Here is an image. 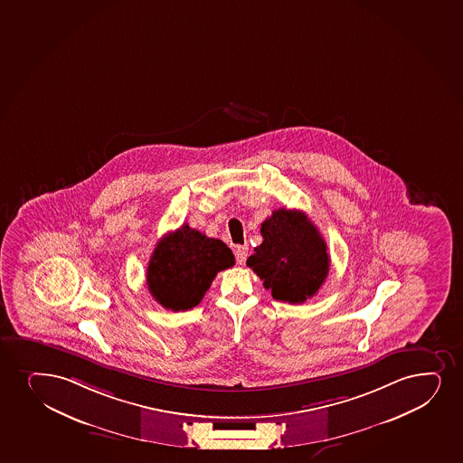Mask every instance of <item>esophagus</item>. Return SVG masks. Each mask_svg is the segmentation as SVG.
Listing matches in <instances>:
<instances>
[{"mask_svg":"<svg viewBox=\"0 0 463 463\" xmlns=\"http://www.w3.org/2000/svg\"><path fill=\"white\" fill-rule=\"evenodd\" d=\"M246 257H248V246H237V248H235V259H237V263L243 265L246 261Z\"/></svg>","mask_w":463,"mask_h":463,"instance_id":"34e87169","label":"esophagus"}]
</instances>
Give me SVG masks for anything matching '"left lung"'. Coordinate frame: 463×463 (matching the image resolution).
<instances>
[{
	"label": "left lung",
	"instance_id": "8db88e82",
	"mask_svg": "<svg viewBox=\"0 0 463 463\" xmlns=\"http://www.w3.org/2000/svg\"><path fill=\"white\" fill-rule=\"evenodd\" d=\"M260 246L246 265L271 289L272 298L304 304L326 279L330 257L319 231L300 211L278 209L260 228Z\"/></svg>",
	"mask_w": 463,
	"mask_h": 463
}]
</instances>
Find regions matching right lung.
Wrapping results in <instances>:
<instances>
[{"label": "right lung", "instance_id": "right-lung-1", "mask_svg": "<svg viewBox=\"0 0 463 463\" xmlns=\"http://www.w3.org/2000/svg\"><path fill=\"white\" fill-rule=\"evenodd\" d=\"M235 259L222 240L209 239L183 224L164 235L147 268L153 299L172 311L191 310L200 304L217 272L234 267Z\"/></svg>", "mask_w": 463, "mask_h": 463}]
</instances>
